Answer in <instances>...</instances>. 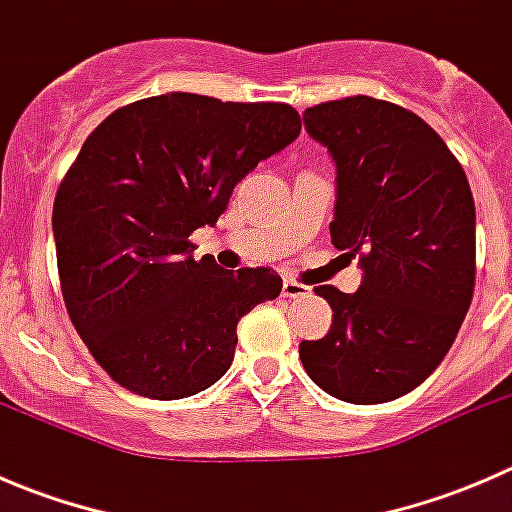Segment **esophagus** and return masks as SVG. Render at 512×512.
<instances>
[{
	"mask_svg": "<svg viewBox=\"0 0 512 512\" xmlns=\"http://www.w3.org/2000/svg\"><path fill=\"white\" fill-rule=\"evenodd\" d=\"M282 294L289 299H302V297H309V287L302 285V282H294V280H285V285H282Z\"/></svg>",
	"mask_w": 512,
	"mask_h": 512,
	"instance_id": "esophagus-1",
	"label": "esophagus"
}]
</instances>
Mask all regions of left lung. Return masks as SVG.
<instances>
[{"mask_svg": "<svg viewBox=\"0 0 512 512\" xmlns=\"http://www.w3.org/2000/svg\"><path fill=\"white\" fill-rule=\"evenodd\" d=\"M337 163L329 225L364 270L354 294L322 285L327 337L299 344L309 379L349 404L409 394L451 349L476 287V205L443 138L416 113L371 96L304 111Z\"/></svg>", "mask_w": 512, "mask_h": 512, "instance_id": "left-lung-1", "label": "left lung"}]
</instances>
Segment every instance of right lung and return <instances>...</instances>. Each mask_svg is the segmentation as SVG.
Masks as SVG:
<instances>
[{
    "instance_id": "right-lung-1",
    "label": "right lung",
    "mask_w": 512,
    "mask_h": 512,
    "mask_svg": "<svg viewBox=\"0 0 512 512\" xmlns=\"http://www.w3.org/2000/svg\"><path fill=\"white\" fill-rule=\"evenodd\" d=\"M299 131L287 103L173 91L118 108L86 138L56 190V265L71 324L123 389L158 401L208 389L230 369L237 322L280 297L270 267L195 260L188 237Z\"/></svg>"
}]
</instances>
